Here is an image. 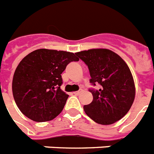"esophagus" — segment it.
Wrapping results in <instances>:
<instances>
[{
	"mask_svg": "<svg viewBox=\"0 0 154 154\" xmlns=\"http://www.w3.org/2000/svg\"><path fill=\"white\" fill-rule=\"evenodd\" d=\"M82 90H78V91L75 92L74 94H75V95H76V96H79V95H80L81 93H82Z\"/></svg>",
	"mask_w": 154,
	"mask_h": 154,
	"instance_id": "1",
	"label": "esophagus"
}]
</instances>
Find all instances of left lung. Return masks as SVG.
I'll return each mask as SVG.
<instances>
[{"label": "left lung", "mask_w": 154, "mask_h": 154, "mask_svg": "<svg viewBox=\"0 0 154 154\" xmlns=\"http://www.w3.org/2000/svg\"><path fill=\"white\" fill-rule=\"evenodd\" d=\"M75 54L88 66L90 83L100 85L99 90H90L93 99L84 106V111L98 124H114L128 113L135 99L136 88L129 68L108 49H90Z\"/></svg>", "instance_id": "8db88e82"}]
</instances>
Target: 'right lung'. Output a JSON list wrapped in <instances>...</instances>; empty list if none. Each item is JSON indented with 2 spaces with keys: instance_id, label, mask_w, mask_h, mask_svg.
I'll use <instances>...</instances> for the list:
<instances>
[{
  "instance_id": "obj_1",
  "label": "right lung",
  "mask_w": 154,
  "mask_h": 154,
  "mask_svg": "<svg viewBox=\"0 0 154 154\" xmlns=\"http://www.w3.org/2000/svg\"><path fill=\"white\" fill-rule=\"evenodd\" d=\"M75 54L39 49L26 55L17 66L12 80L14 101L21 112L37 122L51 121L62 111L68 95L61 90V73Z\"/></svg>"
}]
</instances>
